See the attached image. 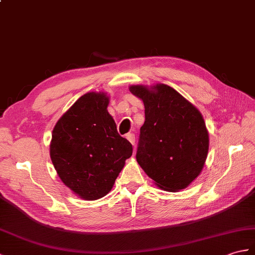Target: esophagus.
I'll return each mask as SVG.
<instances>
[{
	"mask_svg": "<svg viewBox=\"0 0 255 255\" xmlns=\"http://www.w3.org/2000/svg\"><path fill=\"white\" fill-rule=\"evenodd\" d=\"M126 138H127V140L130 142V143H131L132 145H134L135 137H134L133 133H128V134H126Z\"/></svg>",
	"mask_w": 255,
	"mask_h": 255,
	"instance_id": "1",
	"label": "esophagus"
}]
</instances>
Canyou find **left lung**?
<instances>
[{"label":"left lung","mask_w":255,"mask_h":255,"mask_svg":"<svg viewBox=\"0 0 255 255\" xmlns=\"http://www.w3.org/2000/svg\"><path fill=\"white\" fill-rule=\"evenodd\" d=\"M129 91L144 104L135 155L140 167L165 191L187 188L208 157L210 139L202 114L167 85H132Z\"/></svg>","instance_id":"8db88e82"}]
</instances>
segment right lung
<instances>
[{
    "label": "right lung",
    "instance_id": "add662e5",
    "mask_svg": "<svg viewBox=\"0 0 255 255\" xmlns=\"http://www.w3.org/2000/svg\"><path fill=\"white\" fill-rule=\"evenodd\" d=\"M105 92H88L65 112L53 129L50 156L63 183L87 201L105 197L132 154L117 132Z\"/></svg>",
    "mask_w": 255,
    "mask_h": 255
}]
</instances>
